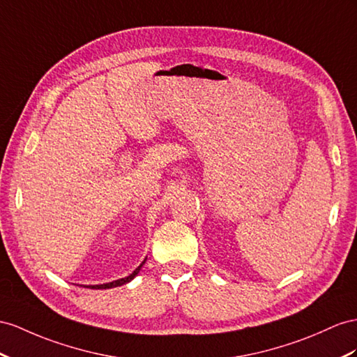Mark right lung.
Returning a JSON list of instances; mask_svg holds the SVG:
<instances>
[{"instance_id": "1", "label": "right lung", "mask_w": 357, "mask_h": 357, "mask_svg": "<svg viewBox=\"0 0 357 357\" xmlns=\"http://www.w3.org/2000/svg\"><path fill=\"white\" fill-rule=\"evenodd\" d=\"M146 262V258H144V261L140 264L139 267H137L130 276H126V278H122V279H117V280H113V282H108V283H100V285H84L86 288H90V289H108V288H114V287H121V285H125V283H128V282H131L137 274L140 273V270H142V267H143V264Z\"/></svg>"}]
</instances>
